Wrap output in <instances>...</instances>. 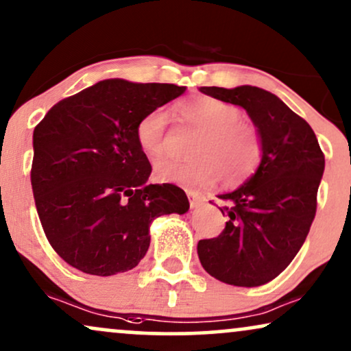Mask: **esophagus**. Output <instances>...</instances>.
Segmentation results:
<instances>
[{"mask_svg":"<svg viewBox=\"0 0 351 351\" xmlns=\"http://www.w3.org/2000/svg\"><path fill=\"white\" fill-rule=\"evenodd\" d=\"M186 194H188V197H189V204H191V208H194V207H197L199 204L202 202V199L197 196L196 193H194V191H186Z\"/></svg>","mask_w":351,"mask_h":351,"instance_id":"34e87169","label":"esophagus"}]
</instances>
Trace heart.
Returning <instances> with one entry per match:
<instances>
[{
    "instance_id": "obj_1",
    "label": "heart",
    "mask_w": 351,
    "mask_h": 351,
    "mask_svg": "<svg viewBox=\"0 0 351 351\" xmlns=\"http://www.w3.org/2000/svg\"><path fill=\"white\" fill-rule=\"evenodd\" d=\"M176 114L197 131L189 144L188 160L160 158L155 178L186 188L204 189L220 180L225 188L243 184L259 170L264 158V139L259 126L241 117V110L215 97L201 95L176 105ZM168 114L154 108L136 123V141L147 157L165 152Z\"/></svg>"
}]
</instances>
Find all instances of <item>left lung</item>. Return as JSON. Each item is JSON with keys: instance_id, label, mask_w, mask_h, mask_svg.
<instances>
[{"instance_id": "8db88e82", "label": "left lung", "mask_w": 351, "mask_h": 351, "mask_svg": "<svg viewBox=\"0 0 351 351\" xmlns=\"http://www.w3.org/2000/svg\"><path fill=\"white\" fill-rule=\"evenodd\" d=\"M201 92L246 110L264 139L256 175L237 191L221 194L228 215L217 238L201 239L202 267L234 287H259L288 267L316 215L324 152L313 128L264 88L201 87Z\"/></svg>"}]
</instances>
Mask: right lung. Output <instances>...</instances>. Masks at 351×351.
I'll list each match as a JSON object with an SVG mask.
<instances>
[{
    "mask_svg": "<svg viewBox=\"0 0 351 351\" xmlns=\"http://www.w3.org/2000/svg\"><path fill=\"white\" fill-rule=\"evenodd\" d=\"M184 90L106 79L60 100L35 126V207L69 265L100 277L134 269L149 250L150 223L189 208L178 186L147 184L152 167L134 134L144 113Z\"/></svg>",
    "mask_w": 351,
    "mask_h": 351,
    "instance_id": "1",
    "label": "right lung"
}]
</instances>
